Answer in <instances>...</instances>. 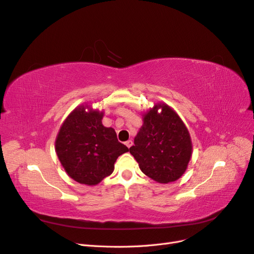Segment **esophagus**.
I'll use <instances>...</instances> for the list:
<instances>
[{
  "label": "esophagus",
  "instance_id": "obj_1",
  "mask_svg": "<svg viewBox=\"0 0 254 254\" xmlns=\"http://www.w3.org/2000/svg\"><path fill=\"white\" fill-rule=\"evenodd\" d=\"M125 145L127 146L128 148H129V147H131V146H132V141H131V140H128V141H126V142H125Z\"/></svg>",
  "mask_w": 254,
  "mask_h": 254
}]
</instances>
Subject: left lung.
<instances>
[{"label":"left lung","instance_id":"1","mask_svg":"<svg viewBox=\"0 0 254 254\" xmlns=\"http://www.w3.org/2000/svg\"><path fill=\"white\" fill-rule=\"evenodd\" d=\"M191 149L190 132L179 115L159 103L143 114V125L129 151L146 176L159 183H170L187 171Z\"/></svg>","mask_w":254,"mask_h":254}]
</instances>
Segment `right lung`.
<instances>
[{
	"label": "right lung",
	"instance_id": "1",
	"mask_svg": "<svg viewBox=\"0 0 254 254\" xmlns=\"http://www.w3.org/2000/svg\"><path fill=\"white\" fill-rule=\"evenodd\" d=\"M79 106L61 125L55 149L66 174L78 183L96 186L112 174L117 159L129 151L111 127L102 123L104 112Z\"/></svg>",
	"mask_w": 254,
	"mask_h": 254
}]
</instances>
